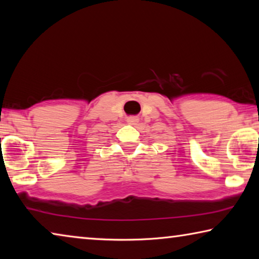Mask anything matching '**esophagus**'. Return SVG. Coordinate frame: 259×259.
Segmentation results:
<instances>
[{
	"label": "esophagus",
	"mask_w": 259,
	"mask_h": 259,
	"mask_svg": "<svg viewBox=\"0 0 259 259\" xmlns=\"http://www.w3.org/2000/svg\"><path fill=\"white\" fill-rule=\"evenodd\" d=\"M126 121H128L130 124H137L139 119L137 116H130V117H128V120H126Z\"/></svg>",
	"instance_id": "esophagus-1"
}]
</instances>
